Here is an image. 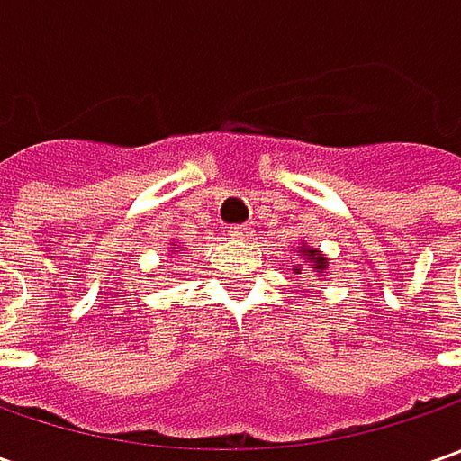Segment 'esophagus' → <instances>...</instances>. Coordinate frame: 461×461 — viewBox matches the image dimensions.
<instances>
[{"mask_svg":"<svg viewBox=\"0 0 461 461\" xmlns=\"http://www.w3.org/2000/svg\"><path fill=\"white\" fill-rule=\"evenodd\" d=\"M228 236L236 240H249L251 239V228H249V225H233V228L228 230Z\"/></svg>","mask_w":461,"mask_h":461,"instance_id":"34e87169","label":"esophagus"}]
</instances>
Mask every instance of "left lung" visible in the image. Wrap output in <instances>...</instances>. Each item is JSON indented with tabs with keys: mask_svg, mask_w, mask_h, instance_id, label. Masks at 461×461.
I'll return each mask as SVG.
<instances>
[{
	"mask_svg": "<svg viewBox=\"0 0 461 461\" xmlns=\"http://www.w3.org/2000/svg\"><path fill=\"white\" fill-rule=\"evenodd\" d=\"M297 257H305V258H308L310 267H312V269H326V267H328L326 257H321L318 251H310V249H305V251H300ZM297 275H300V272H297Z\"/></svg>",
	"mask_w": 461,
	"mask_h": 461,
	"instance_id": "1",
	"label": "left lung"
}]
</instances>
